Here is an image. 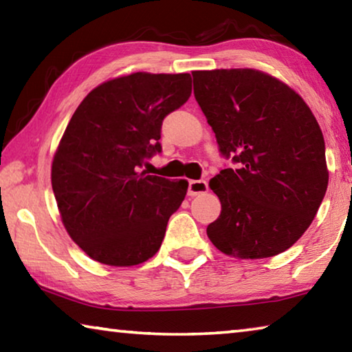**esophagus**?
<instances>
[{
  "mask_svg": "<svg viewBox=\"0 0 352 352\" xmlns=\"http://www.w3.org/2000/svg\"><path fill=\"white\" fill-rule=\"evenodd\" d=\"M208 192V183L205 180H190L188 184V195L194 197V195Z\"/></svg>",
  "mask_w": 352,
  "mask_h": 352,
  "instance_id": "obj_1",
  "label": "esophagus"
}]
</instances>
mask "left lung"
I'll return each instance as SVG.
<instances>
[{"label": "left lung", "instance_id": "1", "mask_svg": "<svg viewBox=\"0 0 352 352\" xmlns=\"http://www.w3.org/2000/svg\"><path fill=\"white\" fill-rule=\"evenodd\" d=\"M192 77L220 153L237 163L210 182L222 211L208 237L241 259L285 252L312 223L327 189L317 119L300 94L262 71H192Z\"/></svg>", "mask_w": 352, "mask_h": 352}]
</instances>
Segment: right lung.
Segmentation results:
<instances>
[{
  "instance_id": "1",
  "label": "right lung",
  "mask_w": 352,
  "mask_h": 352,
  "mask_svg": "<svg viewBox=\"0 0 352 352\" xmlns=\"http://www.w3.org/2000/svg\"><path fill=\"white\" fill-rule=\"evenodd\" d=\"M190 74L133 73L107 80L77 107L52 160L62 222L91 259L138 265L162 247L188 182L141 170L162 152V124L186 102Z\"/></svg>"
}]
</instances>
